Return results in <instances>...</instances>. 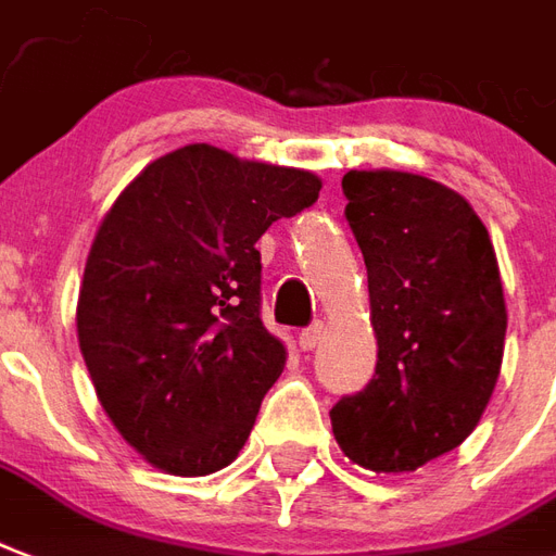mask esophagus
<instances>
[{
  "label": "esophagus",
  "mask_w": 556,
  "mask_h": 556,
  "mask_svg": "<svg viewBox=\"0 0 556 556\" xmlns=\"http://www.w3.org/2000/svg\"><path fill=\"white\" fill-rule=\"evenodd\" d=\"M320 336H324V324H320V320H315L312 327H306V330L300 332V348H303V351H312V348H318Z\"/></svg>",
  "instance_id": "1"
}]
</instances>
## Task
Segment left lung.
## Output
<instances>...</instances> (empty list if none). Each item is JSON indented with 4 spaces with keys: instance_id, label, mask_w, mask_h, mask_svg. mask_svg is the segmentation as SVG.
I'll return each instance as SVG.
<instances>
[{
    "instance_id": "obj_1",
    "label": "left lung",
    "mask_w": 556,
    "mask_h": 556,
    "mask_svg": "<svg viewBox=\"0 0 556 556\" xmlns=\"http://www.w3.org/2000/svg\"><path fill=\"white\" fill-rule=\"evenodd\" d=\"M344 217L368 267L377 368L332 406L344 454L415 471L463 445L495 392L507 306L483 220L425 176L351 170Z\"/></svg>"
}]
</instances>
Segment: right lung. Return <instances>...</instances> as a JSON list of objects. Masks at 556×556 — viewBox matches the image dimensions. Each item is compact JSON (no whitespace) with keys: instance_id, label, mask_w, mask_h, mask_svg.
<instances>
[{"instance_id":"add662e5","label":"right lung","mask_w":556,"mask_h":556,"mask_svg":"<svg viewBox=\"0 0 556 556\" xmlns=\"http://www.w3.org/2000/svg\"><path fill=\"white\" fill-rule=\"evenodd\" d=\"M318 191L309 170L191 143L111 205L85 265L79 348L102 409L155 468L212 475L244 447L286 365L262 324L256 241Z\"/></svg>"}]
</instances>
